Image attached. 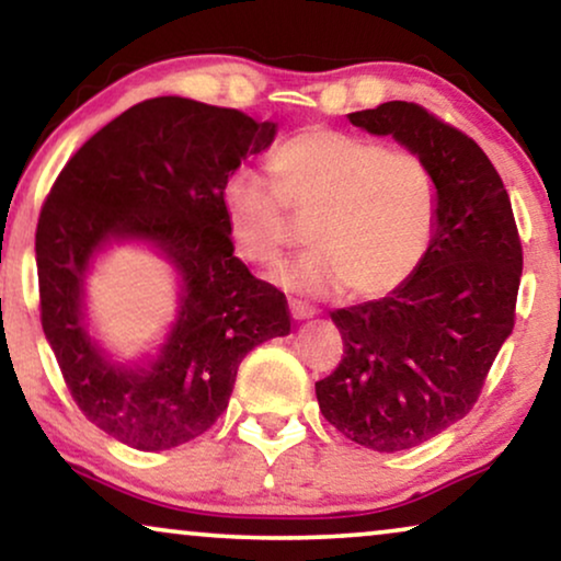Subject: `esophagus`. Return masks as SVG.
<instances>
[{
    "label": "esophagus",
    "instance_id": "34e87169",
    "mask_svg": "<svg viewBox=\"0 0 561 561\" xmlns=\"http://www.w3.org/2000/svg\"><path fill=\"white\" fill-rule=\"evenodd\" d=\"M288 309H290V317H294L296 321H304V319H311L313 317V309L311 306H306L301 301H288Z\"/></svg>",
    "mask_w": 561,
    "mask_h": 561
}]
</instances>
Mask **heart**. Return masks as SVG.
<instances>
[{"label":"heart","mask_w":561,"mask_h":561,"mask_svg":"<svg viewBox=\"0 0 561 561\" xmlns=\"http://www.w3.org/2000/svg\"><path fill=\"white\" fill-rule=\"evenodd\" d=\"M273 181L240 168L221 186V214L240 257L278 263L294 221H309V255L271 280L301 296L393 294L419 271L436 229V181L413 152L309 127L267 158Z\"/></svg>","instance_id":"b5f03b06"}]
</instances>
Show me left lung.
Listing matches in <instances>:
<instances>
[{
	"mask_svg": "<svg viewBox=\"0 0 561 561\" xmlns=\"http://www.w3.org/2000/svg\"><path fill=\"white\" fill-rule=\"evenodd\" d=\"M432 168L436 229L419 271L378 301L332 311L344 357L317 382L336 432L375 451L419 447L467 416L513 332L520 240L511 198L480 145L424 106L352 112Z\"/></svg>",
	"mask_w": 561,
	"mask_h": 561,
	"instance_id": "obj_1",
	"label": "left lung"
}]
</instances>
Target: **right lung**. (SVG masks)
Returning <instances> with one entry per match:
<instances>
[{
    "mask_svg": "<svg viewBox=\"0 0 561 561\" xmlns=\"http://www.w3.org/2000/svg\"><path fill=\"white\" fill-rule=\"evenodd\" d=\"M275 122L183 96L135 104L79 148L35 232L41 321L91 424L142 451L204 434L257 344L290 332L286 296L257 280L227 234L221 186L267 150ZM114 243H142L174 267L180 309L156 353L114 358L88 327L85 286Z\"/></svg>",
    "mask_w": 561,
    "mask_h": 561,
    "instance_id": "1",
    "label": "right lung"
}]
</instances>
